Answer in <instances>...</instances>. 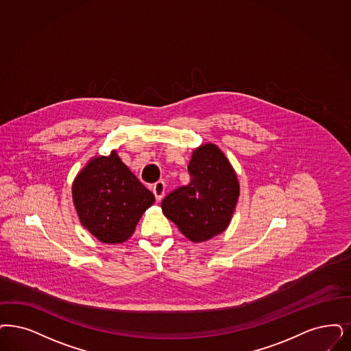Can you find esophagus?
Here are the masks:
<instances>
[{"mask_svg":"<svg viewBox=\"0 0 351 351\" xmlns=\"http://www.w3.org/2000/svg\"><path fill=\"white\" fill-rule=\"evenodd\" d=\"M154 194L156 196V200H161L165 194V182L157 181L154 184Z\"/></svg>","mask_w":351,"mask_h":351,"instance_id":"1","label":"esophagus"}]
</instances>
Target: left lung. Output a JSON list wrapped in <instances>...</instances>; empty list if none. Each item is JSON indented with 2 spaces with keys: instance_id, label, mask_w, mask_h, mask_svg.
<instances>
[{
  "instance_id": "1",
  "label": "left lung",
  "mask_w": 351,
  "mask_h": 351,
  "mask_svg": "<svg viewBox=\"0 0 351 351\" xmlns=\"http://www.w3.org/2000/svg\"><path fill=\"white\" fill-rule=\"evenodd\" d=\"M187 169L190 183L167 195L161 208L186 238L200 243L229 226L239 197V183L232 164L215 144L197 147Z\"/></svg>"
}]
</instances>
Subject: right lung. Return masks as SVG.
Wrapping results in <instances>:
<instances>
[{
  "instance_id": "right-lung-1",
  "label": "right lung",
  "mask_w": 351,
  "mask_h": 351,
  "mask_svg": "<svg viewBox=\"0 0 351 351\" xmlns=\"http://www.w3.org/2000/svg\"><path fill=\"white\" fill-rule=\"evenodd\" d=\"M73 202L80 223L92 235L103 243H122L155 196L112 151L109 156L93 157L79 171Z\"/></svg>"
}]
</instances>
